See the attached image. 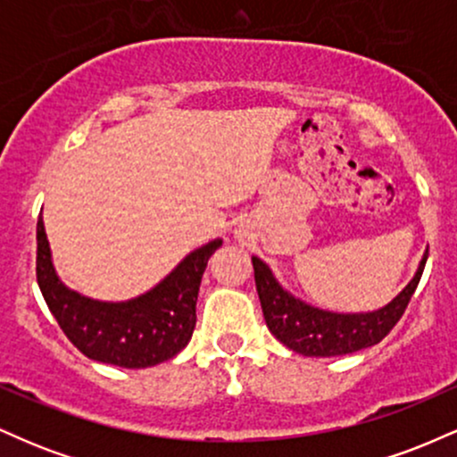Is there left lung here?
<instances>
[{"label": "left lung", "mask_w": 457, "mask_h": 457, "mask_svg": "<svg viewBox=\"0 0 457 457\" xmlns=\"http://www.w3.org/2000/svg\"><path fill=\"white\" fill-rule=\"evenodd\" d=\"M426 260L428 251L412 281L389 305L367 313H333L298 301L277 283L264 262L251 258L266 327L283 345L303 356H342L380 344L406 312L426 269Z\"/></svg>", "instance_id": "left-lung-1"}]
</instances>
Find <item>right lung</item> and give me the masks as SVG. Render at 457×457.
I'll return each instance as SVG.
<instances>
[{
    "instance_id": "obj_1",
    "label": "right lung",
    "mask_w": 457,
    "mask_h": 457,
    "mask_svg": "<svg viewBox=\"0 0 457 457\" xmlns=\"http://www.w3.org/2000/svg\"><path fill=\"white\" fill-rule=\"evenodd\" d=\"M36 279L60 328L77 350L101 363L141 370L180 353L195 328L202 275L221 238L188 253L159 286L124 303H103L68 290L51 262L45 223L36 228Z\"/></svg>"
}]
</instances>
